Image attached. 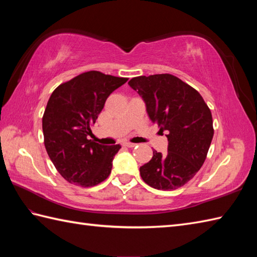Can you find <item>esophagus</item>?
<instances>
[{
  "label": "esophagus",
  "mask_w": 257,
  "mask_h": 257,
  "mask_svg": "<svg viewBox=\"0 0 257 257\" xmlns=\"http://www.w3.org/2000/svg\"><path fill=\"white\" fill-rule=\"evenodd\" d=\"M125 147H128V148H134V147H136L137 145L136 144H133V143H124L123 144Z\"/></svg>",
  "instance_id": "obj_1"
}]
</instances>
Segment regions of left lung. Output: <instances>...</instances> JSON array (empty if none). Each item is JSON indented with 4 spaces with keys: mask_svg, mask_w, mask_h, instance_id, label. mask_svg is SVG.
<instances>
[{
    "mask_svg": "<svg viewBox=\"0 0 257 257\" xmlns=\"http://www.w3.org/2000/svg\"><path fill=\"white\" fill-rule=\"evenodd\" d=\"M128 84L144 98L151 121L168 133V154L155 150L140 167L141 178L157 190L182 187L206 159L214 135L210 108L198 90L171 74L138 76Z\"/></svg>",
    "mask_w": 257,
    "mask_h": 257,
    "instance_id": "1",
    "label": "left lung"
}]
</instances>
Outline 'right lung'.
<instances>
[{
	"mask_svg": "<svg viewBox=\"0 0 257 257\" xmlns=\"http://www.w3.org/2000/svg\"><path fill=\"white\" fill-rule=\"evenodd\" d=\"M128 78L90 70L59 85L43 114L47 155L59 174L75 185L94 187L111 172L120 145L102 146L88 139L109 95Z\"/></svg>",
	"mask_w": 257,
	"mask_h": 257,
	"instance_id": "add662e5",
	"label": "right lung"
}]
</instances>
